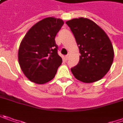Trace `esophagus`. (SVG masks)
I'll return each instance as SVG.
<instances>
[{"mask_svg": "<svg viewBox=\"0 0 123 123\" xmlns=\"http://www.w3.org/2000/svg\"><path fill=\"white\" fill-rule=\"evenodd\" d=\"M69 58V54H68L67 55H65V60H66V61L68 60Z\"/></svg>", "mask_w": 123, "mask_h": 123, "instance_id": "esophagus-1", "label": "esophagus"}]
</instances>
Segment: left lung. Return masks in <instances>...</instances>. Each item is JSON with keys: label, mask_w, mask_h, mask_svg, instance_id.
I'll return each mask as SVG.
<instances>
[{"label": "left lung", "mask_w": 123, "mask_h": 123, "mask_svg": "<svg viewBox=\"0 0 123 123\" xmlns=\"http://www.w3.org/2000/svg\"><path fill=\"white\" fill-rule=\"evenodd\" d=\"M75 37L79 62L71 69L73 75L83 83L102 79L111 67L114 51L106 33L92 20L80 17L66 21Z\"/></svg>", "instance_id": "obj_1"}]
</instances>
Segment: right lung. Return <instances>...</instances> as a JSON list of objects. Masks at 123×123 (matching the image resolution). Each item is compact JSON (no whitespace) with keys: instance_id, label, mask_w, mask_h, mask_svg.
Returning <instances> with one entry per match:
<instances>
[{"instance_id":"obj_1","label":"right lung","mask_w":123,"mask_h":123,"mask_svg":"<svg viewBox=\"0 0 123 123\" xmlns=\"http://www.w3.org/2000/svg\"><path fill=\"white\" fill-rule=\"evenodd\" d=\"M63 24L61 18H43L33 25L21 40L18 63L24 75L32 82L44 84L54 78L62 63L55 37Z\"/></svg>"}]
</instances>
